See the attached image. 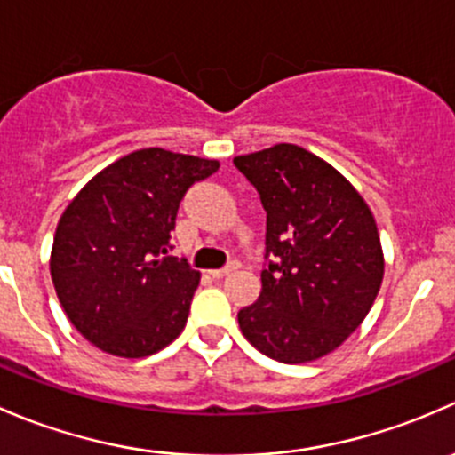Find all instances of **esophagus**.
Here are the masks:
<instances>
[{
	"mask_svg": "<svg viewBox=\"0 0 455 455\" xmlns=\"http://www.w3.org/2000/svg\"><path fill=\"white\" fill-rule=\"evenodd\" d=\"M236 269V265H228V267H223V269H214V271H210V275H212L214 280H221V278H226V275H229L232 274V271Z\"/></svg>",
	"mask_w": 455,
	"mask_h": 455,
	"instance_id": "34e87169",
	"label": "esophagus"
}]
</instances>
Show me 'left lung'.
I'll use <instances>...</instances> for the list:
<instances>
[{
  "instance_id": "obj_1",
  "label": "left lung",
  "mask_w": 455,
  "mask_h": 455,
  "mask_svg": "<svg viewBox=\"0 0 455 455\" xmlns=\"http://www.w3.org/2000/svg\"><path fill=\"white\" fill-rule=\"evenodd\" d=\"M267 212L262 291L238 311L254 348L283 363L341 346L381 289L383 251L362 195L296 144L234 157Z\"/></svg>"
}]
</instances>
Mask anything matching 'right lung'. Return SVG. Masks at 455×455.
Instances as JSON below:
<instances>
[{"label": "right lung", "mask_w": 455, "mask_h": 455, "mask_svg": "<svg viewBox=\"0 0 455 455\" xmlns=\"http://www.w3.org/2000/svg\"><path fill=\"white\" fill-rule=\"evenodd\" d=\"M217 159L142 148L98 172L56 226L50 274L76 331L96 348L138 359L184 331L199 271L168 256L188 188Z\"/></svg>", "instance_id": "obj_1"}]
</instances>
